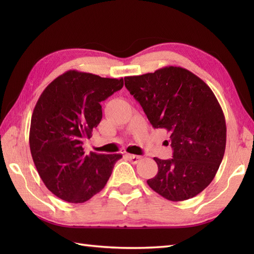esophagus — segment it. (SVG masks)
Returning a JSON list of instances; mask_svg holds the SVG:
<instances>
[{
  "mask_svg": "<svg viewBox=\"0 0 254 254\" xmlns=\"http://www.w3.org/2000/svg\"><path fill=\"white\" fill-rule=\"evenodd\" d=\"M128 160L131 162L132 164H136L139 163V161L141 160V157L140 156H135V155H130V153H128V155H126Z\"/></svg>",
  "mask_w": 254,
  "mask_h": 254,
  "instance_id": "34e87169",
  "label": "esophagus"
}]
</instances>
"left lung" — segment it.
Instances as JSON below:
<instances>
[{"label": "left lung", "instance_id": "obj_1", "mask_svg": "<svg viewBox=\"0 0 254 254\" xmlns=\"http://www.w3.org/2000/svg\"><path fill=\"white\" fill-rule=\"evenodd\" d=\"M124 80L152 127L171 134L173 158H153L158 174L147 180L148 186L171 201L201 193L214 179L226 149V120L213 91L180 66L127 76Z\"/></svg>", "mask_w": 254, "mask_h": 254}]
</instances>
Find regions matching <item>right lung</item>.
I'll return each instance as SVG.
<instances>
[{
    "label": "right lung",
    "mask_w": 254,
    "mask_h": 254,
    "mask_svg": "<svg viewBox=\"0 0 254 254\" xmlns=\"http://www.w3.org/2000/svg\"><path fill=\"white\" fill-rule=\"evenodd\" d=\"M124 86L123 78H104L67 71L44 89L30 121L29 148L43 183L54 195L82 203L101 191L120 153L101 155L82 148L103 118L101 102Z\"/></svg>",
    "instance_id": "add662e5"
}]
</instances>
